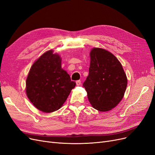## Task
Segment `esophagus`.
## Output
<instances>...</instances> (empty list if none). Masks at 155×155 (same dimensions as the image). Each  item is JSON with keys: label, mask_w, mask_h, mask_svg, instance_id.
Returning a JSON list of instances; mask_svg holds the SVG:
<instances>
[{"label": "esophagus", "mask_w": 155, "mask_h": 155, "mask_svg": "<svg viewBox=\"0 0 155 155\" xmlns=\"http://www.w3.org/2000/svg\"><path fill=\"white\" fill-rule=\"evenodd\" d=\"M76 85H78V86H79V85H81V81H80V80H78V81H76Z\"/></svg>", "instance_id": "1"}]
</instances>
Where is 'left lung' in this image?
Returning <instances> with one entry per match:
<instances>
[{"mask_svg":"<svg viewBox=\"0 0 155 155\" xmlns=\"http://www.w3.org/2000/svg\"><path fill=\"white\" fill-rule=\"evenodd\" d=\"M90 55L89 74L83 86L95 109L110 110L124 97L127 85L126 74L118 59L109 51L94 48Z\"/></svg>","mask_w":155,"mask_h":155,"instance_id":"left-lung-1","label":"left lung"}]
</instances>
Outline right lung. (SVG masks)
Instances as JSON below:
<instances>
[{
  "label": "right lung",
  "mask_w": 155,
  "mask_h": 155,
  "mask_svg": "<svg viewBox=\"0 0 155 155\" xmlns=\"http://www.w3.org/2000/svg\"><path fill=\"white\" fill-rule=\"evenodd\" d=\"M26 94L37 109L44 112L59 109L76 82L61 68V59L52 50L46 51L32 65L26 79Z\"/></svg>",
  "instance_id": "1"
}]
</instances>
